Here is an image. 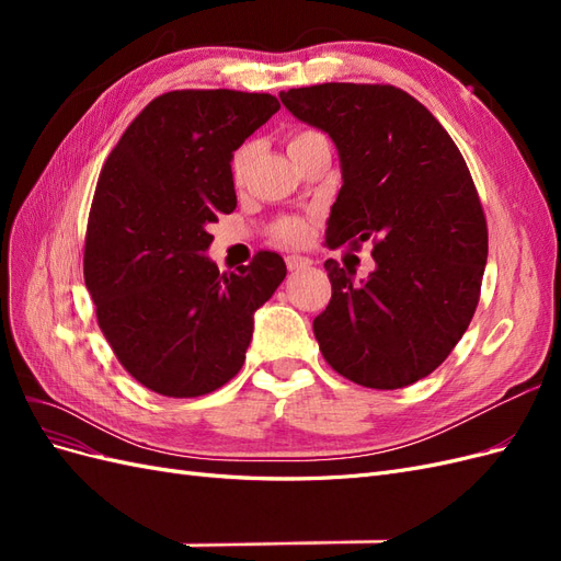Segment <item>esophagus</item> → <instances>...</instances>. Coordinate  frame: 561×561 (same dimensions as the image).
I'll list each match as a JSON object with an SVG mask.
<instances>
[{"instance_id":"obj_1","label":"esophagus","mask_w":561,"mask_h":561,"mask_svg":"<svg viewBox=\"0 0 561 561\" xmlns=\"http://www.w3.org/2000/svg\"><path fill=\"white\" fill-rule=\"evenodd\" d=\"M285 264L290 271H304V268H309L313 262L309 257H301V254H290V257L285 260Z\"/></svg>"}]
</instances>
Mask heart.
Wrapping results in <instances>:
<instances>
[{"label":"heart","instance_id":"b5f03b06","mask_svg":"<svg viewBox=\"0 0 561 561\" xmlns=\"http://www.w3.org/2000/svg\"><path fill=\"white\" fill-rule=\"evenodd\" d=\"M316 138H320V133H316V130H299V133L293 135L290 142H287V151H293V149L307 145V142H311ZM250 161H252V145H243V147L236 149V154L231 159V178L236 182L243 180ZM309 231H311V222H309L307 217H299V215L283 217V219H278L276 227H274L276 239L280 243H287V245L304 243V241L309 239Z\"/></svg>","mask_w":561,"mask_h":561}]
</instances>
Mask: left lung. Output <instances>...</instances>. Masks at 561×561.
<instances>
[{
	"label": "left lung",
	"mask_w": 561,
	"mask_h": 561,
	"mask_svg": "<svg viewBox=\"0 0 561 561\" xmlns=\"http://www.w3.org/2000/svg\"><path fill=\"white\" fill-rule=\"evenodd\" d=\"M299 122L328 133L342 190L325 245L375 243L367 280L325 262L328 309L313 320L339 375L379 390L445 363L478 309L486 219L461 151L419 100L381 83H320L280 93Z\"/></svg>",
	"instance_id": "1"
}]
</instances>
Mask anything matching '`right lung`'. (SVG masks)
<instances>
[{"mask_svg":"<svg viewBox=\"0 0 561 561\" xmlns=\"http://www.w3.org/2000/svg\"><path fill=\"white\" fill-rule=\"evenodd\" d=\"M278 110L268 93H163L100 173L83 278L118 363L159 396H206L239 375L254 311L287 274L276 252L229 274L206 254L208 225L236 208L233 151Z\"/></svg>","mask_w":561,"mask_h":561,"instance_id":"1","label":"right lung"}]
</instances>
